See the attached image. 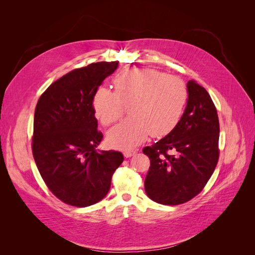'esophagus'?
Segmentation results:
<instances>
[{
  "label": "esophagus",
  "instance_id": "obj_1",
  "mask_svg": "<svg viewBox=\"0 0 255 255\" xmlns=\"http://www.w3.org/2000/svg\"><path fill=\"white\" fill-rule=\"evenodd\" d=\"M135 154H136V150H127L123 152V155H125V157H127V158L135 155Z\"/></svg>",
  "mask_w": 255,
  "mask_h": 255
}]
</instances>
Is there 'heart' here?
Here are the masks:
<instances>
[{"instance_id":"b5f03b06","label":"heart","mask_w":255,"mask_h":255,"mask_svg":"<svg viewBox=\"0 0 255 255\" xmlns=\"http://www.w3.org/2000/svg\"><path fill=\"white\" fill-rule=\"evenodd\" d=\"M115 91L99 87L92 95L96 118L109 127L118 121L128 104L130 117L107 134L115 148L133 149L150 134L165 136L175 128L186 105L188 91L184 81L153 68L128 69L115 76Z\"/></svg>"}]
</instances>
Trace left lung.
Here are the masks:
<instances>
[{"label":"left lung","mask_w":255,"mask_h":255,"mask_svg":"<svg viewBox=\"0 0 255 255\" xmlns=\"http://www.w3.org/2000/svg\"><path fill=\"white\" fill-rule=\"evenodd\" d=\"M187 90L186 109L175 128L142 150L150 158L145 192L164 205L183 204L200 194L219 158V119L213 100L194 80Z\"/></svg>","instance_id":"8db88e82"}]
</instances>
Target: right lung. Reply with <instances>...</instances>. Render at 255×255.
I'll use <instances>...</instances> for the list:
<instances>
[{
    "mask_svg": "<svg viewBox=\"0 0 255 255\" xmlns=\"http://www.w3.org/2000/svg\"><path fill=\"white\" fill-rule=\"evenodd\" d=\"M117 68L118 61H99L74 69L37 102L33 156L45 185L66 204L85 207L102 200L123 161L121 152L96 150L103 134L91 105L96 89Z\"/></svg>",
    "mask_w": 255,
    "mask_h": 255,
    "instance_id": "add662e5",
    "label": "right lung"
}]
</instances>
